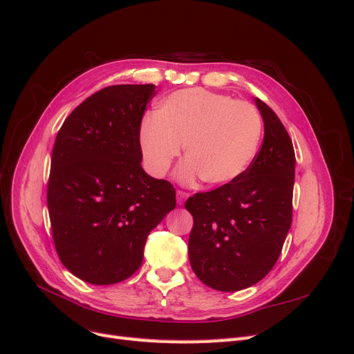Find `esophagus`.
<instances>
[{
    "instance_id": "esophagus-1",
    "label": "esophagus",
    "mask_w": 354,
    "mask_h": 354,
    "mask_svg": "<svg viewBox=\"0 0 354 354\" xmlns=\"http://www.w3.org/2000/svg\"><path fill=\"white\" fill-rule=\"evenodd\" d=\"M187 196H189V194H186V192L177 190V203H178V205H183V203L187 199Z\"/></svg>"
}]
</instances>
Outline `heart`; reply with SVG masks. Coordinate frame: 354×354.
<instances>
[{"label": "heart", "instance_id": "1", "mask_svg": "<svg viewBox=\"0 0 354 354\" xmlns=\"http://www.w3.org/2000/svg\"><path fill=\"white\" fill-rule=\"evenodd\" d=\"M261 138V118L248 102L202 88L169 94L155 116L140 127L138 142L145 165L156 177L165 176L186 146L177 169L180 183L202 178L207 185L232 183L245 173Z\"/></svg>", "mask_w": 354, "mask_h": 354}]
</instances>
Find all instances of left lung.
Listing matches in <instances>:
<instances>
[{"mask_svg":"<svg viewBox=\"0 0 354 354\" xmlns=\"http://www.w3.org/2000/svg\"><path fill=\"white\" fill-rule=\"evenodd\" d=\"M264 140L236 180L190 196L189 260L207 286L234 292L260 282L279 259L292 220L294 146L277 115L254 99Z\"/></svg>","mask_w":354,"mask_h":354,"instance_id":"left-lung-1","label":"left lung"}]
</instances>
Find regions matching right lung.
Here are the masks:
<instances>
[{
	"instance_id": "add662e5",
	"label": "right lung",
	"mask_w": 354,
	"mask_h": 354,
	"mask_svg": "<svg viewBox=\"0 0 354 354\" xmlns=\"http://www.w3.org/2000/svg\"><path fill=\"white\" fill-rule=\"evenodd\" d=\"M153 84L106 87L63 122L51 153L47 203L59 259L81 281L112 285L143 261L176 190L142 168V118Z\"/></svg>"
}]
</instances>
